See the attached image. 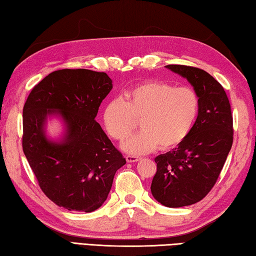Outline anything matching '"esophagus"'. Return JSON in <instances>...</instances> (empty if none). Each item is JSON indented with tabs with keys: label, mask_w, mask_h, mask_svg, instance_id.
<instances>
[{
	"label": "esophagus",
	"mask_w": 256,
	"mask_h": 256,
	"mask_svg": "<svg viewBox=\"0 0 256 256\" xmlns=\"http://www.w3.org/2000/svg\"><path fill=\"white\" fill-rule=\"evenodd\" d=\"M126 158V161L128 162H136V161H138L140 160V156H125Z\"/></svg>",
	"instance_id": "1"
}]
</instances>
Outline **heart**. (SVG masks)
<instances>
[{
    "mask_svg": "<svg viewBox=\"0 0 256 256\" xmlns=\"http://www.w3.org/2000/svg\"><path fill=\"white\" fill-rule=\"evenodd\" d=\"M200 102L189 87H174L164 82H146L105 105L103 124L110 138L123 142L136 131L140 120L142 131L123 144V148L140 154L156 148H176L189 136L198 118Z\"/></svg>",
    "mask_w": 256,
    "mask_h": 256,
    "instance_id": "heart-1",
    "label": "heart"
}]
</instances>
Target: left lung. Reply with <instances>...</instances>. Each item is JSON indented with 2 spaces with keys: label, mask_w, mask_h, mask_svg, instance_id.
Here are the masks:
<instances>
[{
  "label": "left lung",
  "mask_w": 256,
  "mask_h": 256,
  "mask_svg": "<svg viewBox=\"0 0 256 256\" xmlns=\"http://www.w3.org/2000/svg\"><path fill=\"white\" fill-rule=\"evenodd\" d=\"M192 84L200 102L198 118L186 140L158 156L151 192L166 207L200 202L215 186L233 144V114L224 88L200 68L166 66Z\"/></svg>",
  "instance_id": "1"
}]
</instances>
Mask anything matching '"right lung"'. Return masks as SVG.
I'll list each match as a JSON object with an SVG mask.
<instances>
[{
    "mask_svg": "<svg viewBox=\"0 0 256 256\" xmlns=\"http://www.w3.org/2000/svg\"><path fill=\"white\" fill-rule=\"evenodd\" d=\"M112 87L105 72L60 69L28 96L22 148L40 189L59 207L96 210L108 198L115 172L126 164L95 120ZM54 110L68 124V136L60 144L48 142L43 133L45 118Z\"/></svg>",
    "mask_w": 256,
    "mask_h": 256,
    "instance_id": "1",
    "label": "right lung"
}]
</instances>
